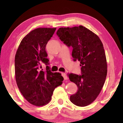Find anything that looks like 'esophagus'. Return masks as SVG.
Returning <instances> with one entry per match:
<instances>
[{
  "mask_svg": "<svg viewBox=\"0 0 123 123\" xmlns=\"http://www.w3.org/2000/svg\"><path fill=\"white\" fill-rule=\"evenodd\" d=\"M62 76L63 77V78H64V80H67V79H68V76H67V75H66V73H62Z\"/></svg>",
  "mask_w": 123,
  "mask_h": 123,
  "instance_id": "esophagus-1",
  "label": "esophagus"
}]
</instances>
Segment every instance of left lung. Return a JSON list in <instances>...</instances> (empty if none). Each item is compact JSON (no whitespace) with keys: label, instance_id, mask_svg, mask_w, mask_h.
<instances>
[{"label":"left lung","instance_id":"left-lung-1","mask_svg":"<svg viewBox=\"0 0 123 123\" xmlns=\"http://www.w3.org/2000/svg\"><path fill=\"white\" fill-rule=\"evenodd\" d=\"M56 34L68 47L73 48L74 61L80 62L81 75L68 74L70 81L78 86V92L70 97L72 103L84 107L94 101L105 83L107 66L105 50L100 39L82 25L60 28Z\"/></svg>","mask_w":123,"mask_h":123}]
</instances>
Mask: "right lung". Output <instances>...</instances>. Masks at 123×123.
Returning <instances> with one entry per match:
<instances>
[{
	"label": "right lung",
	"instance_id": "obj_1",
	"mask_svg": "<svg viewBox=\"0 0 123 123\" xmlns=\"http://www.w3.org/2000/svg\"><path fill=\"white\" fill-rule=\"evenodd\" d=\"M56 29L39 28L32 30L22 39L15 55L17 85L25 99L37 106L48 104L54 90L63 81L61 73L51 72L48 66L43 71L41 65V62L49 64L45 47Z\"/></svg>",
	"mask_w": 123,
	"mask_h": 123
}]
</instances>
